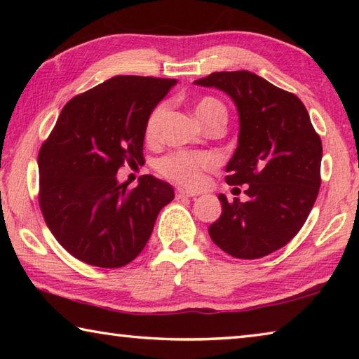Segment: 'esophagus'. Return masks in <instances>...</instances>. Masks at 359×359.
<instances>
[{
	"mask_svg": "<svg viewBox=\"0 0 359 359\" xmlns=\"http://www.w3.org/2000/svg\"><path fill=\"white\" fill-rule=\"evenodd\" d=\"M198 194L193 193V191H188L185 188H177V191H175V198L182 199V198H196Z\"/></svg>",
	"mask_w": 359,
	"mask_h": 359,
	"instance_id": "obj_1",
	"label": "esophagus"
}]
</instances>
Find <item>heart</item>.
<instances>
[{
	"label": "heart",
	"instance_id": "b5f03b06",
	"mask_svg": "<svg viewBox=\"0 0 359 359\" xmlns=\"http://www.w3.org/2000/svg\"><path fill=\"white\" fill-rule=\"evenodd\" d=\"M165 111L166 107L160 104L149 115L147 125H145V136L149 139H155L158 136ZM194 115L204 125L212 118L226 120V109L218 100L205 96L194 104ZM214 166L215 160L209 154H188V151H175L158 161V169L163 175L191 188L203 185L204 172Z\"/></svg>",
	"mask_w": 359,
	"mask_h": 359
}]
</instances>
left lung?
<instances>
[{
	"label": "left lung",
	"mask_w": 359,
	"mask_h": 359,
	"mask_svg": "<svg viewBox=\"0 0 359 359\" xmlns=\"http://www.w3.org/2000/svg\"><path fill=\"white\" fill-rule=\"evenodd\" d=\"M194 85L214 87L234 101L239 142L226 165V184L247 185V201L218 194L222 215L210 239L234 258L278 250L306 223L318 196L321 139L306 106L250 71L212 72Z\"/></svg>",
	"instance_id": "8db88e82"
}]
</instances>
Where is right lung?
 I'll use <instances>...</instances> for the list:
<instances>
[{"mask_svg":"<svg viewBox=\"0 0 359 359\" xmlns=\"http://www.w3.org/2000/svg\"><path fill=\"white\" fill-rule=\"evenodd\" d=\"M175 83L115 76L63 107L39 150V205L48 229L74 258L106 269L131 263L174 199L168 182L147 174L128 188L117 171L126 161H144L149 115Z\"/></svg>","mask_w":359,"mask_h":359,"instance_id":"add662e5","label":"right lung"}]
</instances>
